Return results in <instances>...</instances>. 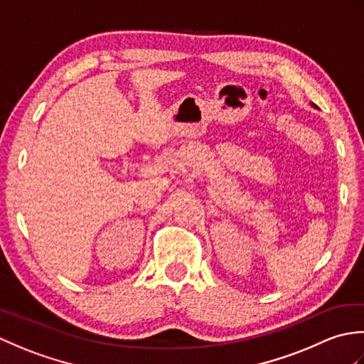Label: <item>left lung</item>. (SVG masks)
<instances>
[{"mask_svg": "<svg viewBox=\"0 0 364 364\" xmlns=\"http://www.w3.org/2000/svg\"><path fill=\"white\" fill-rule=\"evenodd\" d=\"M311 106H313V107H316V109H318V106H316L314 103H311Z\"/></svg>", "mask_w": 364, "mask_h": 364, "instance_id": "8db88e82", "label": "left lung"}]
</instances>
